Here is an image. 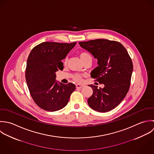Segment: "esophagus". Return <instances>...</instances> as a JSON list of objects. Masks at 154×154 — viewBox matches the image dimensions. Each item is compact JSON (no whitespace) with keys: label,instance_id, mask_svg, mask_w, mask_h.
I'll use <instances>...</instances> for the list:
<instances>
[{"label":"esophagus","instance_id":"obj_1","mask_svg":"<svg viewBox=\"0 0 154 154\" xmlns=\"http://www.w3.org/2000/svg\"><path fill=\"white\" fill-rule=\"evenodd\" d=\"M82 87H84V85H80V84H76V88H82Z\"/></svg>","mask_w":154,"mask_h":154}]
</instances>
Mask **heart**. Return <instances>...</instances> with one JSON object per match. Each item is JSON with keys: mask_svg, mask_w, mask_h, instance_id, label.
Segmentation results:
<instances>
[{"mask_svg": "<svg viewBox=\"0 0 154 154\" xmlns=\"http://www.w3.org/2000/svg\"><path fill=\"white\" fill-rule=\"evenodd\" d=\"M80 56V58L81 59V60L82 61V62H85L86 61H90L92 62L93 61V57L92 55L88 53V52H82L79 55ZM67 62V58H66L65 60H64V63L66 64ZM73 79L76 81V82H81L82 81V76L79 74H76L73 77Z\"/></svg>", "mask_w": 154, "mask_h": 154, "instance_id": "obj_1", "label": "heart"}]
</instances>
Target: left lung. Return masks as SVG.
I'll return each mask as SVG.
<instances>
[{
    "label": "left lung",
    "instance_id": "1",
    "mask_svg": "<svg viewBox=\"0 0 154 154\" xmlns=\"http://www.w3.org/2000/svg\"><path fill=\"white\" fill-rule=\"evenodd\" d=\"M98 60V66L91 76L104 84L103 88L89 85L93 93L87 102L89 106L99 112H107L115 108L127 94L133 69L131 59L119 42L98 39L79 42Z\"/></svg>",
    "mask_w": 154,
    "mask_h": 154
}]
</instances>
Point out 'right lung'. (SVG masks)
Returning a JSON list of instances; mask_svg holds the SVG:
<instances>
[{
	"mask_svg": "<svg viewBox=\"0 0 154 154\" xmlns=\"http://www.w3.org/2000/svg\"><path fill=\"white\" fill-rule=\"evenodd\" d=\"M76 42H42L35 47L27 61L26 79L32 99L41 109L50 112L65 107L75 90L72 83L55 80V72L63 69L62 60Z\"/></svg>",
	"mask_w": 154,
	"mask_h": 154,
	"instance_id": "1",
	"label": "right lung"
}]
</instances>
